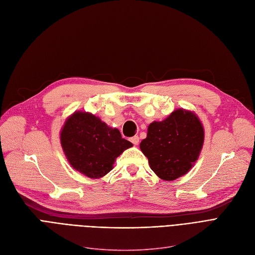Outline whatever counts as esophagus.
<instances>
[{
    "label": "esophagus",
    "instance_id": "34e87169",
    "mask_svg": "<svg viewBox=\"0 0 255 255\" xmlns=\"http://www.w3.org/2000/svg\"><path fill=\"white\" fill-rule=\"evenodd\" d=\"M130 140H131V143H132L133 145H137L138 142H139V137L137 135H134L133 137L130 138Z\"/></svg>",
    "mask_w": 255,
    "mask_h": 255
}]
</instances>
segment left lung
<instances>
[{
    "mask_svg": "<svg viewBox=\"0 0 255 255\" xmlns=\"http://www.w3.org/2000/svg\"><path fill=\"white\" fill-rule=\"evenodd\" d=\"M204 139V126L196 113L178 108L165 120L148 126L139 148L151 170L161 180L171 182L190 171L200 156Z\"/></svg>",
    "mask_w": 255,
    "mask_h": 255,
    "instance_id": "obj_1",
    "label": "left lung"
}]
</instances>
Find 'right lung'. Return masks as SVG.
<instances>
[{
    "mask_svg": "<svg viewBox=\"0 0 255 255\" xmlns=\"http://www.w3.org/2000/svg\"><path fill=\"white\" fill-rule=\"evenodd\" d=\"M64 154L74 170L90 178L110 172L116 159L132 143L123 138L119 129L90 112L74 111L60 132Z\"/></svg>",
    "mask_w": 255,
    "mask_h": 255,
    "instance_id": "right-lung-1",
    "label": "right lung"
}]
</instances>
